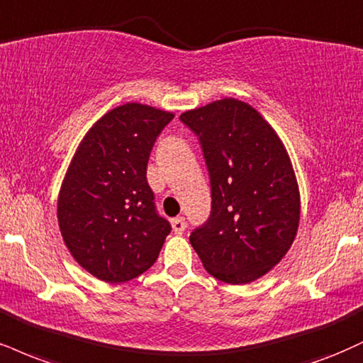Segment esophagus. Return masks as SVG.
<instances>
[{
  "instance_id": "obj_1",
  "label": "esophagus",
  "mask_w": 363,
  "mask_h": 363,
  "mask_svg": "<svg viewBox=\"0 0 363 363\" xmlns=\"http://www.w3.org/2000/svg\"><path fill=\"white\" fill-rule=\"evenodd\" d=\"M170 223H172V230L176 231V235L184 233V230H186V220H184V218L177 216V218H174Z\"/></svg>"
}]
</instances>
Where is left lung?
<instances>
[{"instance_id":"1","label":"left lung","mask_w":363,"mask_h":363,"mask_svg":"<svg viewBox=\"0 0 363 363\" xmlns=\"http://www.w3.org/2000/svg\"><path fill=\"white\" fill-rule=\"evenodd\" d=\"M211 181V215L191 233L204 269L248 284L276 267L294 242L301 196L289 154L269 121L235 98L184 111Z\"/></svg>"}]
</instances>
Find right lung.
<instances>
[{"label":"right lung","instance_id":"add662e5","mask_svg":"<svg viewBox=\"0 0 363 363\" xmlns=\"http://www.w3.org/2000/svg\"><path fill=\"white\" fill-rule=\"evenodd\" d=\"M174 113L126 103L99 118L74 154L57 199L65 247L91 276L126 282L154 265L170 225L155 211L147 164Z\"/></svg>","mask_w":363,"mask_h":363}]
</instances>
